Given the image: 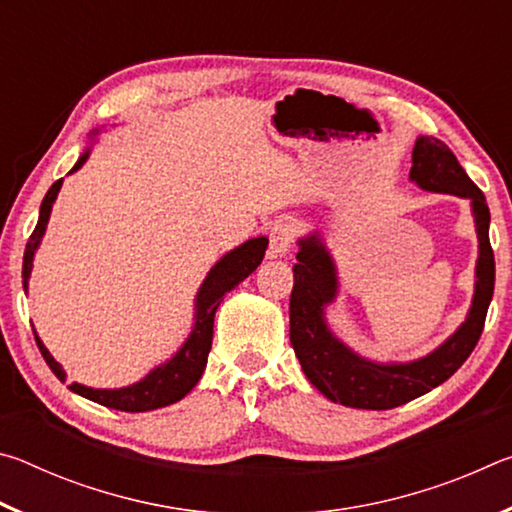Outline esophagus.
I'll list each match as a JSON object with an SVG mask.
<instances>
[{"label": "esophagus", "instance_id": "esophagus-1", "mask_svg": "<svg viewBox=\"0 0 512 512\" xmlns=\"http://www.w3.org/2000/svg\"><path fill=\"white\" fill-rule=\"evenodd\" d=\"M293 239H296V225L289 221L275 223L271 228V235H268V255L284 257L291 250Z\"/></svg>", "mask_w": 512, "mask_h": 512}]
</instances>
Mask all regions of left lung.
Here are the masks:
<instances>
[{"mask_svg": "<svg viewBox=\"0 0 512 512\" xmlns=\"http://www.w3.org/2000/svg\"><path fill=\"white\" fill-rule=\"evenodd\" d=\"M411 183L424 192L467 198L472 207L479 257L474 271L470 311L452 336L436 350L413 361H372L354 352L327 323V307L339 296V273L320 232L298 239V264L293 266L289 302L291 345L307 379L327 400L352 409L386 411L415 400L447 381L470 357L483 332L492 291H495V255L490 248V210L485 196L449 146L436 137L420 135L413 146Z\"/></svg>", "mask_w": 512, "mask_h": 512, "instance_id": "left-lung-1", "label": "left lung"}]
</instances>
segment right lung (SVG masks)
I'll use <instances>...</instances> for the list:
<instances>
[{
  "mask_svg": "<svg viewBox=\"0 0 512 512\" xmlns=\"http://www.w3.org/2000/svg\"><path fill=\"white\" fill-rule=\"evenodd\" d=\"M101 128H94L90 133L92 140H97L101 135ZM90 146L81 153V158L76 160L72 171H79L85 160L90 158ZM60 187H63V178L56 180L54 185L49 187V192L42 198L40 205V216H38V225L33 230V235L27 244V250H24V262H22V282H24V291L29 289V277L33 271V257H36V250L40 248V241L47 232V223L51 216V207H54ZM268 239L266 237H255L248 239L244 244L237 246L230 253H225L219 262H216L210 273L205 275V280L201 287H198V293L194 298V325L192 332H189L183 345L176 350L171 359H167L160 366H155L149 370V375H144L140 381H135L131 386H121V388H92V386H83V384H74L67 386L69 391L85 397V400H92L101 406H108V409H117V411H128V413H144V411H153V409H162V406H169L173 402L183 400V397L192 391V388L198 384L201 379L205 363H207V354L212 350V332H214V314L219 309L223 296L228 291L237 287L239 282H244L246 277L255 271V268L262 264L264 253H266ZM36 343L45 357L47 366L51 372L65 381L67 375L60 363L51 357V352L45 348V343L40 341V336L36 332Z\"/></svg>",
  "mask_w": 512,
  "mask_h": 512,
  "instance_id": "add662e5",
  "label": "right lung"
}]
</instances>
